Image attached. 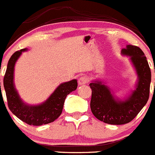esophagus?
I'll list each match as a JSON object with an SVG mask.
<instances>
[{"label": "esophagus", "mask_w": 155, "mask_h": 155, "mask_svg": "<svg viewBox=\"0 0 155 155\" xmlns=\"http://www.w3.org/2000/svg\"><path fill=\"white\" fill-rule=\"evenodd\" d=\"M89 82V78L87 76H82L78 79V84L79 85H84Z\"/></svg>", "instance_id": "34e87169"}]
</instances>
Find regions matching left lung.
Returning a JSON list of instances; mask_svg holds the SVG:
<instances>
[{
  "mask_svg": "<svg viewBox=\"0 0 155 155\" xmlns=\"http://www.w3.org/2000/svg\"><path fill=\"white\" fill-rule=\"evenodd\" d=\"M122 53L130 56L139 77L136 90L126 100H115L108 87L101 81L90 84L92 112L96 118L108 124L129 123L136 117L149 98L151 74L144 53L136 46L127 45L126 49L122 50Z\"/></svg>",
  "mask_w": 155,
  "mask_h": 155,
  "instance_id": "obj_1",
  "label": "left lung"
}]
</instances>
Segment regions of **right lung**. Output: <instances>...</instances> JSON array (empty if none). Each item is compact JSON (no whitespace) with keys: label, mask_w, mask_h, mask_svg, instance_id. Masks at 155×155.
<instances>
[{"label":"right lung","mask_w":155,"mask_h":155,"mask_svg":"<svg viewBox=\"0 0 155 155\" xmlns=\"http://www.w3.org/2000/svg\"><path fill=\"white\" fill-rule=\"evenodd\" d=\"M25 50L26 49H22L15 52L9 59L7 64L4 78V87L7 96V105L13 114L28 124L33 126L47 124L54 121L62 114L67 95L77 89V80H72L60 84L49 99L41 105L35 106L25 105L19 98L13 84L15 63Z\"/></svg>","instance_id":"add662e5"}]
</instances>
